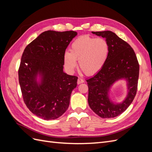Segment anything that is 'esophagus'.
<instances>
[{
    "mask_svg": "<svg viewBox=\"0 0 152 152\" xmlns=\"http://www.w3.org/2000/svg\"><path fill=\"white\" fill-rule=\"evenodd\" d=\"M84 80L82 79H80V78H79V79H78V80H77V84H80L81 83H84Z\"/></svg>",
    "mask_w": 152,
    "mask_h": 152,
    "instance_id": "obj_1",
    "label": "esophagus"
}]
</instances>
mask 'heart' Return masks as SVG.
Listing matches in <instances>:
<instances>
[{"label": "heart", "mask_w": 152, "mask_h": 152, "mask_svg": "<svg viewBox=\"0 0 152 152\" xmlns=\"http://www.w3.org/2000/svg\"><path fill=\"white\" fill-rule=\"evenodd\" d=\"M108 53V44L104 39L80 36L72 42L70 51L64 53V64L68 71L72 72L77 66V60L79 68L86 75H93L103 68Z\"/></svg>", "instance_id": "heart-1"}]
</instances>
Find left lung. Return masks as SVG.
Masks as SVG:
<instances>
[{"mask_svg":"<svg viewBox=\"0 0 152 152\" xmlns=\"http://www.w3.org/2000/svg\"><path fill=\"white\" fill-rule=\"evenodd\" d=\"M92 33L105 39L109 53L102 70L86 80L89 87L88 103L100 117H115L126 111L135 97L139 77L138 61L132 48L113 32ZM122 80L126 82V96L120 103L113 102L109 97L110 90L115 83Z\"/></svg>","mask_w":152,"mask_h":152,"instance_id":"1","label":"left lung"}]
</instances>
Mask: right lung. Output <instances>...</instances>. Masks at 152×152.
I'll use <instances>...</instances> for the list:
<instances>
[{
    "instance_id": "right-lung-1",
    "label": "right lung",
    "mask_w": 152,
    "mask_h": 152,
    "mask_svg": "<svg viewBox=\"0 0 152 152\" xmlns=\"http://www.w3.org/2000/svg\"><path fill=\"white\" fill-rule=\"evenodd\" d=\"M77 35L74 31H45L23 53L18 77L24 102L44 120L56 119L66 111L77 87L78 77L63 72L64 53Z\"/></svg>"
}]
</instances>
